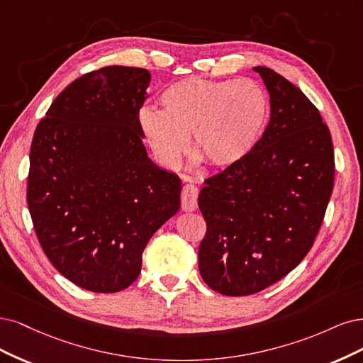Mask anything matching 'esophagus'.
I'll return each mask as SVG.
<instances>
[{
  "label": "esophagus",
  "mask_w": 363,
  "mask_h": 363,
  "mask_svg": "<svg viewBox=\"0 0 363 363\" xmlns=\"http://www.w3.org/2000/svg\"><path fill=\"white\" fill-rule=\"evenodd\" d=\"M197 186L193 184H185L182 186V211H194L197 208Z\"/></svg>",
  "instance_id": "1"
}]
</instances>
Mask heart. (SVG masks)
Wrapping results in <instances>:
<instances>
[{"label": "heart", "instance_id": "1", "mask_svg": "<svg viewBox=\"0 0 363 363\" xmlns=\"http://www.w3.org/2000/svg\"><path fill=\"white\" fill-rule=\"evenodd\" d=\"M162 111L143 108L138 125L157 160L177 167L186 150L206 166L226 169L247 157L265 130L270 102L253 79L190 77L161 95Z\"/></svg>", "mask_w": 363, "mask_h": 363}]
</instances>
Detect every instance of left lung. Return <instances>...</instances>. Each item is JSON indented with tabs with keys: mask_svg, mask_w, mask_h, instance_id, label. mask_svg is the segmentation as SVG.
Masks as SVG:
<instances>
[{
	"mask_svg": "<svg viewBox=\"0 0 363 363\" xmlns=\"http://www.w3.org/2000/svg\"><path fill=\"white\" fill-rule=\"evenodd\" d=\"M270 95V122L250 154L205 181L199 272L223 296H250L303 261L320 230L335 179L330 131L298 87L253 67Z\"/></svg>",
	"mask_w": 363,
	"mask_h": 363,
	"instance_id": "left-lung-1",
	"label": "left lung"
}]
</instances>
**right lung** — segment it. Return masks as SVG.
<instances>
[{
    "label": "right lung",
    "mask_w": 363,
    "mask_h": 363,
    "mask_svg": "<svg viewBox=\"0 0 363 363\" xmlns=\"http://www.w3.org/2000/svg\"><path fill=\"white\" fill-rule=\"evenodd\" d=\"M147 69L107 66L69 84L39 122L27 203L45 255L66 279L118 292L150 237L179 211L181 179L147 157L138 111Z\"/></svg>",
    "instance_id": "add662e5"
}]
</instances>
